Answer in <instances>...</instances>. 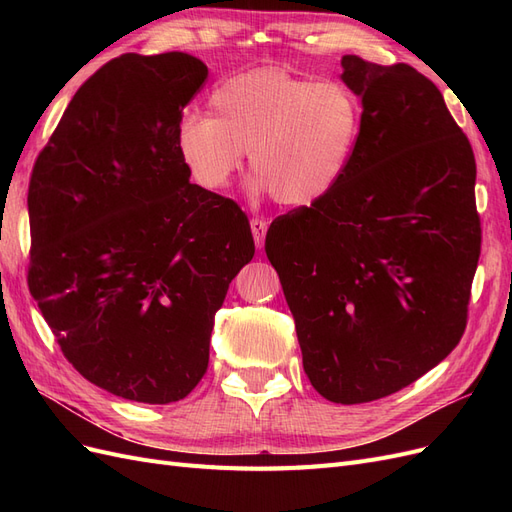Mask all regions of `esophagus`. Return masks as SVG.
<instances>
[{"mask_svg":"<svg viewBox=\"0 0 512 512\" xmlns=\"http://www.w3.org/2000/svg\"><path fill=\"white\" fill-rule=\"evenodd\" d=\"M250 226H252L254 243H256V247L260 250V247L265 245V237H267V228H269V224H267V220H262V218H252Z\"/></svg>","mask_w":512,"mask_h":512,"instance_id":"34e87169","label":"esophagus"}]
</instances>
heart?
Wrapping results in <instances>:
<instances>
[{
  "label": "heart",
  "instance_id": "1",
  "mask_svg": "<svg viewBox=\"0 0 512 512\" xmlns=\"http://www.w3.org/2000/svg\"><path fill=\"white\" fill-rule=\"evenodd\" d=\"M363 128V106L344 83H314L277 66L232 74L213 87L209 115L190 111L175 147L192 179L220 190L250 158L252 194L309 209L346 179Z\"/></svg>",
  "mask_w": 512,
  "mask_h": 512
}]
</instances>
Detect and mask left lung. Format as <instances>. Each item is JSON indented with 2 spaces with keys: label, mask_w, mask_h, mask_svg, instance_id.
Masks as SVG:
<instances>
[{
  "label": "left lung",
  "mask_w": 512,
  "mask_h": 512,
  "mask_svg": "<svg viewBox=\"0 0 512 512\" xmlns=\"http://www.w3.org/2000/svg\"><path fill=\"white\" fill-rule=\"evenodd\" d=\"M363 128L342 185L269 226L265 250L303 369L335 404L397 393L466 331L480 256L476 160L440 89L408 64L344 55Z\"/></svg>",
  "instance_id": "8db88e82"
}]
</instances>
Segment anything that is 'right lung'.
Segmentation results:
<instances>
[{
    "label": "right lung",
    "mask_w": 512,
    "mask_h": 512,
    "mask_svg": "<svg viewBox=\"0 0 512 512\" xmlns=\"http://www.w3.org/2000/svg\"><path fill=\"white\" fill-rule=\"evenodd\" d=\"M194 55L126 53L79 87L29 179L27 286L68 363L141 404L188 397L215 312L254 258L247 215L190 183L175 128Z\"/></svg>",
    "instance_id": "right-lung-1"
}]
</instances>
